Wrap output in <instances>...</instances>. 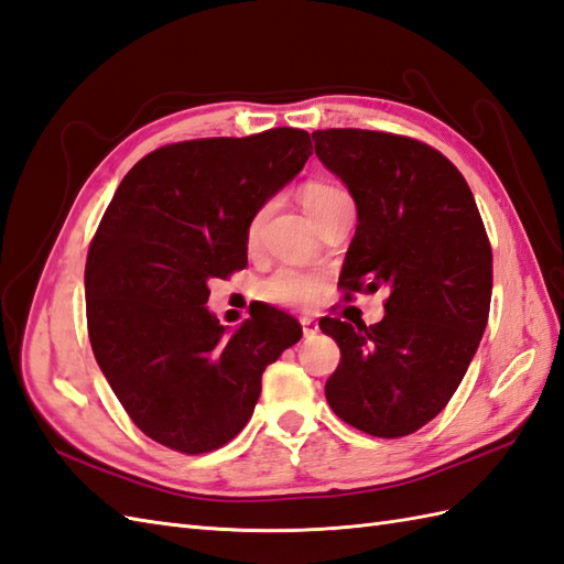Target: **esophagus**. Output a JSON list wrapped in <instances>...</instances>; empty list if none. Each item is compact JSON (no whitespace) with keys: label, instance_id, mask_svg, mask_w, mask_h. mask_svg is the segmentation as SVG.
<instances>
[{"label":"esophagus","instance_id":"esophagus-1","mask_svg":"<svg viewBox=\"0 0 564 564\" xmlns=\"http://www.w3.org/2000/svg\"><path fill=\"white\" fill-rule=\"evenodd\" d=\"M300 324H303V334L310 338L319 332V324L314 317H300Z\"/></svg>","mask_w":564,"mask_h":564}]
</instances>
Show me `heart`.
<instances>
[{"label":"heart","instance_id":"heart-1","mask_svg":"<svg viewBox=\"0 0 564 564\" xmlns=\"http://www.w3.org/2000/svg\"><path fill=\"white\" fill-rule=\"evenodd\" d=\"M348 199V194L332 185V182H310L303 189V204L310 212V216L317 220L326 208L334 206L336 202ZM267 218V206L259 208L257 216L250 223V230H247V240L254 242L261 223ZM322 291V276L314 271H303L295 267H281L259 283V295L271 305H283V307H300L312 303L317 293Z\"/></svg>","mask_w":564,"mask_h":564}]
</instances>
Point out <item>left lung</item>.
<instances>
[{"mask_svg":"<svg viewBox=\"0 0 564 564\" xmlns=\"http://www.w3.org/2000/svg\"><path fill=\"white\" fill-rule=\"evenodd\" d=\"M312 139L358 208L338 285L348 295L389 291L382 322H319L341 348L326 401L368 435H411L449 403L486 332V226L464 175L427 143L368 129H317Z\"/></svg>","mask_w":564,"mask_h":564,"instance_id":"left-lung-1","label":"left lung"}]
</instances>
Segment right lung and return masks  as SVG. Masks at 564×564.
<instances>
[{
  "label": "right lung",
  "mask_w": 564,
  "mask_h": 564,
  "mask_svg": "<svg viewBox=\"0 0 564 564\" xmlns=\"http://www.w3.org/2000/svg\"><path fill=\"white\" fill-rule=\"evenodd\" d=\"M310 134L170 143L129 170L86 259L88 338L134 425L163 447L204 454L252 417L261 375L300 324L261 305L228 332L208 281L247 267V230L312 155Z\"/></svg>",
  "instance_id": "1"
}]
</instances>
